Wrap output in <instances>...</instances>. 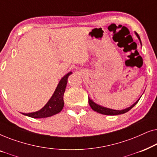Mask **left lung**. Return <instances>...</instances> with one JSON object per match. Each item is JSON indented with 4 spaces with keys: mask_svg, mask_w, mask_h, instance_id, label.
<instances>
[{
    "mask_svg": "<svg viewBox=\"0 0 157 157\" xmlns=\"http://www.w3.org/2000/svg\"><path fill=\"white\" fill-rule=\"evenodd\" d=\"M137 37L140 40L141 42V40H140V38H139V36L138 35V33H136ZM136 101V102L134 103V104L132 105L130 107H128V108H126L125 109H123V110H113V109H108V108H105V107H103V106H101L99 105L95 104V103L92 101L89 98V104L90 105V106H91V108L93 109L94 111H96V112L98 113H102V114H105V115H111V116H113V115H119V114H122V113H124L126 112H127L130 110L131 109H132L133 107H134L135 105H136L137 103L139 101Z\"/></svg>",
    "mask_w": 157,
    "mask_h": 157,
    "instance_id": "1",
    "label": "left lung"
}]
</instances>
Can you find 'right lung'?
Segmentation results:
<instances>
[{"mask_svg":"<svg viewBox=\"0 0 157 157\" xmlns=\"http://www.w3.org/2000/svg\"><path fill=\"white\" fill-rule=\"evenodd\" d=\"M71 74V72H69L61 78V80L59 81V84L57 86L54 94H53L52 97L45 105L44 108H42L39 111H36V112L28 113H23V114L32 118L39 119V118L49 117L56 114V113H59L63 109L64 105L63 94L65 92L66 84H67L68 77Z\"/></svg>","mask_w":157,"mask_h":157,"instance_id":"right-lung-1","label":"right lung"}]
</instances>
